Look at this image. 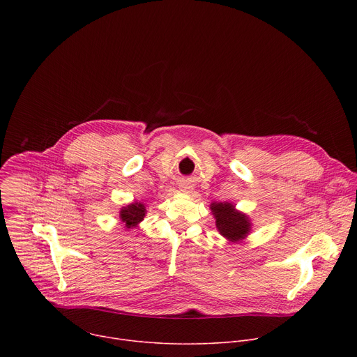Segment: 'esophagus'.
Wrapping results in <instances>:
<instances>
[{"mask_svg": "<svg viewBox=\"0 0 357 357\" xmlns=\"http://www.w3.org/2000/svg\"><path fill=\"white\" fill-rule=\"evenodd\" d=\"M181 190L185 192V193H189L190 192V186H181Z\"/></svg>", "mask_w": 357, "mask_h": 357, "instance_id": "34e87169", "label": "esophagus"}]
</instances>
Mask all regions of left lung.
I'll return each instance as SVG.
<instances>
[{
    "instance_id": "left-lung-1",
    "label": "left lung",
    "mask_w": 357,
    "mask_h": 357,
    "mask_svg": "<svg viewBox=\"0 0 357 357\" xmlns=\"http://www.w3.org/2000/svg\"><path fill=\"white\" fill-rule=\"evenodd\" d=\"M211 211L218 231L230 243H241L251 231L250 218L237 211L231 202H212Z\"/></svg>"
}]
</instances>
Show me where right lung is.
I'll return each mask as SVG.
<instances>
[{"mask_svg": "<svg viewBox=\"0 0 357 357\" xmlns=\"http://www.w3.org/2000/svg\"><path fill=\"white\" fill-rule=\"evenodd\" d=\"M146 215V206L144 202H132L130 205L121 208L120 220L124 225L126 230L137 227Z\"/></svg>", "mask_w": 357, "mask_h": 357, "instance_id": "obj_1", "label": "right lung"}]
</instances>
